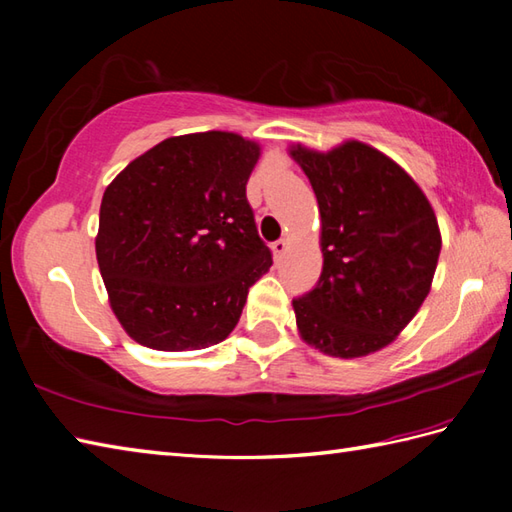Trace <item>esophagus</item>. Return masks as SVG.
I'll return each mask as SVG.
<instances>
[{"mask_svg": "<svg viewBox=\"0 0 512 512\" xmlns=\"http://www.w3.org/2000/svg\"><path fill=\"white\" fill-rule=\"evenodd\" d=\"M286 239H277V242H273L270 244V248H273V255H275V259H279L281 255H284V250H286Z\"/></svg>", "mask_w": 512, "mask_h": 512, "instance_id": "obj_1", "label": "esophagus"}]
</instances>
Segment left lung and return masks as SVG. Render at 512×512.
<instances>
[{"label": "left lung", "instance_id": "obj_1", "mask_svg": "<svg viewBox=\"0 0 512 512\" xmlns=\"http://www.w3.org/2000/svg\"><path fill=\"white\" fill-rule=\"evenodd\" d=\"M321 213L323 270L292 299L303 341L354 358L376 352L413 319L440 257L438 220L394 160L350 140L328 154L290 151Z\"/></svg>", "mask_w": 512, "mask_h": 512}]
</instances>
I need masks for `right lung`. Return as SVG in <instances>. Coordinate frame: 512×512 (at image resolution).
I'll return each instance as SVG.
<instances>
[{
	"mask_svg": "<svg viewBox=\"0 0 512 512\" xmlns=\"http://www.w3.org/2000/svg\"><path fill=\"white\" fill-rule=\"evenodd\" d=\"M259 147L228 132L167 138L103 193L96 259L112 310L140 345L202 350L239 321L273 266L246 182Z\"/></svg>",
	"mask_w": 512,
	"mask_h": 512,
	"instance_id": "obj_1",
	"label": "right lung"
}]
</instances>
